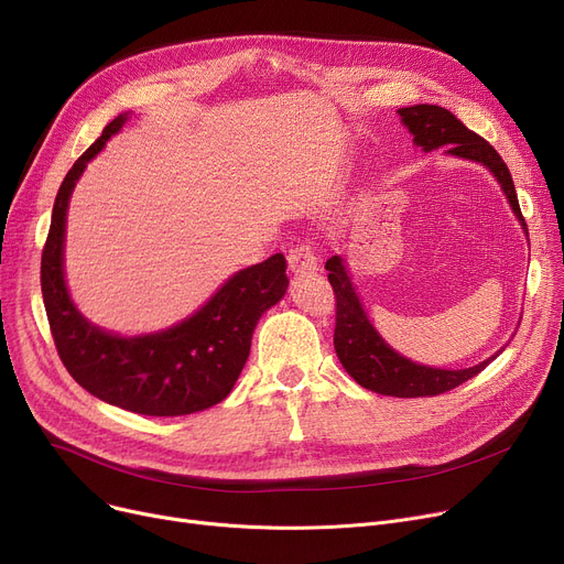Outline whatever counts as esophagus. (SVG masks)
<instances>
[{"instance_id": "obj_1", "label": "esophagus", "mask_w": 564, "mask_h": 564, "mask_svg": "<svg viewBox=\"0 0 564 564\" xmlns=\"http://www.w3.org/2000/svg\"><path fill=\"white\" fill-rule=\"evenodd\" d=\"M288 267L294 274H306L317 270V258L311 249V245H297L288 251Z\"/></svg>"}]
</instances>
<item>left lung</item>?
I'll use <instances>...</instances> for the list:
<instances>
[{"instance_id": "8db88e82", "label": "left lung", "mask_w": 564, "mask_h": 564, "mask_svg": "<svg viewBox=\"0 0 564 564\" xmlns=\"http://www.w3.org/2000/svg\"><path fill=\"white\" fill-rule=\"evenodd\" d=\"M398 113L402 116V123L413 134V143L421 145L425 153H432L436 148L446 145L451 155L480 162L482 166H487L500 183L502 192H506L517 219L525 228V219L521 215L510 169L494 151V145L489 141L468 130L453 111L443 109L438 105L402 107L398 109ZM324 267H327L329 283L336 294L334 347L343 368L354 377V381L361 383L364 389L381 395H393V398L441 395L446 391H453L466 379L476 377L496 359L491 357L478 366L464 368V370H441V368L419 366L404 359L402 354H398L381 340V336L370 324L359 302V294L349 281L343 258L334 256Z\"/></svg>"}]
</instances>
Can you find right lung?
<instances>
[{"label":"right lung","instance_id":"obj_1","mask_svg":"<svg viewBox=\"0 0 564 564\" xmlns=\"http://www.w3.org/2000/svg\"><path fill=\"white\" fill-rule=\"evenodd\" d=\"M128 113L73 164L54 198L41 258V290L50 332L70 377L91 395L143 416H187L221 402L235 387L251 349L260 315L288 290L285 258L274 253L230 276L200 311L175 327L148 336L107 334L70 302L64 281L66 210L75 183Z\"/></svg>","mask_w":564,"mask_h":564}]
</instances>
